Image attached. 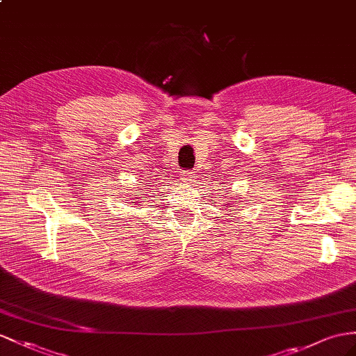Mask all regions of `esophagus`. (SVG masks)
<instances>
[{
  "label": "esophagus",
  "instance_id": "obj_1",
  "mask_svg": "<svg viewBox=\"0 0 356 356\" xmlns=\"http://www.w3.org/2000/svg\"><path fill=\"white\" fill-rule=\"evenodd\" d=\"M194 177H195V175L193 171H184L180 176V180L184 181V184H191V181L194 180Z\"/></svg>",
  "mask_w": 356,
  "mask_h": 356
}]
</instances>
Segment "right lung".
I'll list each match as a JSON object with an SVG mask.
<instances>
[{
  "label": "right lung",
  "instance_id": "1",
  "mask_svg": "<svg viewBox=\"0 0 356 356\" xmlns=\"http://www.w3.org/2000/svg\"><path fill=\"white\" fill-rule=\"evenodd\" d=\"M134 203H138V202H134Z\"/></svg>",
  "mask_w": 356,
  "mask_h": 356
}]
</instances>
